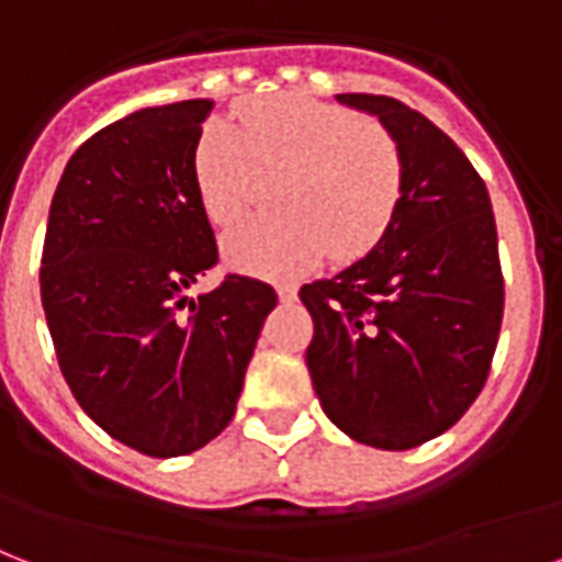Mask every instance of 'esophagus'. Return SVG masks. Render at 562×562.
I'll return each mask as SVG.
<instances>
[{"label":"esophagus","mask_w":562,"mask_h":562,"mask_svg":"<svg viewBox=\"0 0 562 562\" xmlns=\"http://www.w3.org/2000/svg\"><path fill=\"white\" fill-rule=\"evenodd\" d=\"M278 299H281V302H293L295 284H278Z\"/></svg>","instance_id":"34e87169"}]
</instances>
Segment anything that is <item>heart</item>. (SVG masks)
Returning a JSON list of instances; mask_svg holds the SVG:
<instances>
[{"label":"heart","mask_w":562,"mask_h":562,"mask_svg":"<svg viewBox=\"0 0 562 562\" xmlns=\"http://www.w3.org/2000/svg\"><path fill=\"white\" fill-rule=\"evenodd\" d=\"M278 172L284 211L246 216L222 234V258L249 276L295 278L325 255L363 258L390 232L407 184L393 134L304 95L246 104L240 128L211 120L193 143L195 195L213 222L240 216L260 176Z\"/></svg>","instance_id":"b5f03b06"}]
</instances>
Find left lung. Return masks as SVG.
<instances>
[{"label":"left lung","mask_w":562,"mask_h":562,"mask_svg":"<svg viewBox=\"0 0 562 562\" xmlns=\"http://www.w3.org/2000/svg\"><path fill=\"white\" fill-rule=\"evenodd\" d=\"M404 155V202L367 258L299 290L313 316L307 369L328 419L404 451L448 430L484 390L504 316L484 178L446 132L398 99L340 93Z\"/></svg>","instance_id":"left-lung-1"}]
</instances>
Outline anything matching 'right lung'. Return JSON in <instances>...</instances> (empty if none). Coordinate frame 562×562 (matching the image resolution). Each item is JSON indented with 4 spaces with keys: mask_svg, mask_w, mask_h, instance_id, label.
<instances>
[{
    "mask_svg": "<svg viewBox=\"0 0 562 562\" xmlns=\"http://www.w3.org/2000/svg\"><path fill=\"white\" fill-rule=\"evenodd\" d=\"M211 99L143 108L85 140L52 195L41 299L58 367L90 419L149 458H181L234 419L276 290L225 276L193 187Z\"/></svg>",
    "mask_w": 562,
    "mask_h": 562,
    "instance_id": "obj_1",
    "label": "right lung"
}]
</instances>
